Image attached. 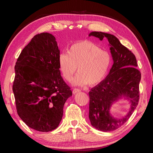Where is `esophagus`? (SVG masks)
Listing matches in <instances>:
<instances>
[{
	"mask_svg": "<svg viewBox=\"0 0 153 153\" xmlns=\"http://www.w3.org/2000/svg\"><path fill=\"white\" fill-rule=\"evenodd\" d=\"M80 91V90L79 89H77V88H75V89H73V91H72V93H73V94H76V93H79Z\"/></svg>",
	"mask_w": 153,
	"mask_h": 153,
	"instance_id": "esophagus-1",
	"label": "esophagus"
}]
</instances>
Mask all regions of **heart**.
Returning a JSON list of instances; mask_svg holds the SVG:
<instances>
[{
	"mask_svg": "<svg viewBox=\"0 0 153 153\" xmlns=\"http://www.w3.org/2000/svg\"><path fill=\"white\" fill-rule=\"evenodd\" d=\"M58 64L62 76L68 82L72 80L77 67L79 73L74 79L75 84L93 86L105 78L111 66L112 56L93 42L82 41L71 45L68 53L60 54Z\"/></svg>",
	"mask_w": 153,
	"mask_h": 153,
	"instance_id": "b5f03b06",
	"label": "heart"
}]
</instances>
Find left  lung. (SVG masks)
Wrapping results in <instances>:
<instances>
[{
  "instance_id": "obj_1",
  "label": "left lung",
  "mask_w": 153,
  "mask_h": 153,
  "mask_svg": "<svg viewBox=\"0 0 153 153\" xmlns=\"http://www.w3.org/2000/svg\"><path fill=\"white\" fill-rule=\"evenodd\" d=\"M89 36L97 37L100 41L103 39L108 40L114 60L108 76L89 93V120L98 130L114 131L128 121L138 105L141 74L136 68L137 60L134 53L122 45L114 35L93 31ZM122 96L131 100V108L123 118L116 119L110 114L109 108Z\"/></svg>"
}]
</instances>
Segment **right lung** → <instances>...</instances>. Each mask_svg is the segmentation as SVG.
I'll use <instances>...</instances> for the list:
<instances>
[{"instance_id": "1", "label": "right lung", "mask_w": 153, "mask_h": 153, "mask_svg": "<svg viewBox=\"0 0 153 153\" xmlns=\"http://www.w3.org/2000/svg\"><path fill=\"white\" fill-rule=\"evenodd\" d=\"M60 50L53 35L37 34L17 59L12 90L18 114L30 128L54 130L63 116L65 102L72 95L58 68Z\"/></svg>"}]
</instances>
